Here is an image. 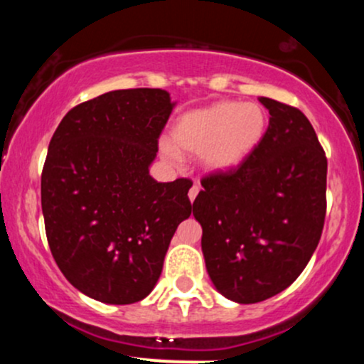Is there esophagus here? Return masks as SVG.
Instances as JSON below:
<instances>
[{"label":"esophagus","mask_w":364,"mask_h":364,"mask_svg":"<svg viewBox=\"0 0 364 364\" xmlns=\"http://www.w3.org/2000/svg\"><path fill=\"white\" fill-rule=\"evenodd\" d=\"M198 191H200V185H198V183H195V185L190 188V191H188V196H190L191 202H193V200L196 198V195H198Z\"/></svg>","instance_id":"obj_1"}]
</instances>
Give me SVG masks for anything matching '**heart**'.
<instances>
[{"label":"heart","instance_id":"obj_1","mask_svg":"<svg viewBox=\"0 0 364 364\" xmlns=\"http://www.w3.org/2000/svg\"><path fill=\"white\" fill-rule=\"evenodd\" d=\"M265 128V111L258 104L220 101L179 116L171 129V139L178 150L200 154L207 171L228 173L252 156ZM161 150L171 161L178 159L169 141H162Z\"/></svg>","mask_w":364,"mask_h":364}]
</instances>
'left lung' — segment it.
<instances>
[{"label": "left lung", "instance_id": "obj_1", "mask_svg": "<svg viewBox=\"0 0 364 364\" xmlns=\"http://www.w3.org/2000/svg\"><path fill=\"white\" fill-rule=\"evenodd\" d=\"M269 128L243 164L208 174L193 202L215 289L250 304L289 287L318 246L327 157L298 107L260 97Z\"/></svg>", "mask_w": 364, "mask_h": 364}]
</instances>
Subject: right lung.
Wrapping results in <instances>:
<instances>
[{
	"mask_svg": "<svg viewBox=\"0 0 364 364\" xmlns=\"http://www.w3.org/2000/svg\"><path fill=\"white\" fill-rule=\"evenodd\" d=\"M173 107L161 89L112 90L66 112L49 141L46 236L63 275L92 299L132 304L149 296L191 214L190 179L157 183L149 174Z\"/></svg>",
	"mask_w": 364,
	"mask_h": 364,
	"instance_id": "right-lung-1",
	"label": "right lung"
}]
</instances>
